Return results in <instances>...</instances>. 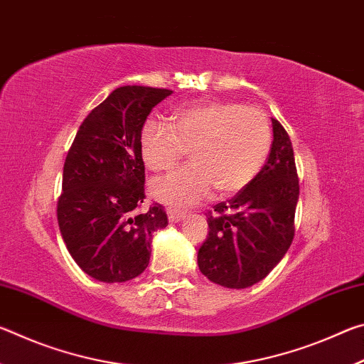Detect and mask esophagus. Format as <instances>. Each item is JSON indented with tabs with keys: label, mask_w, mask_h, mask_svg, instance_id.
<instances>
[{
	"label": "esophagus",
	"mask_w": 364,
	"mask_h": 364,
	"mask_svg": "<svg viewBox=\"0 0 364 364\" xmlns=\"http://www.w3.org/2000/svg\"><path fill=\"white\" fill-rule=\"evenodd\" d=\"M167 215H168V220L171 221V223H178V221L186 218V212L176 210V208H167Z\"/></svg>",
	"instance_id": "34e87169"
}]
</instances>
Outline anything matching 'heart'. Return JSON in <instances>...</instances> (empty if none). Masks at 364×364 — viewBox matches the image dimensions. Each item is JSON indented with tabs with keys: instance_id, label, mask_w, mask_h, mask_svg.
<instances>
[{
	"instance_id": "heart-1",
	"label": "heart",
	"mask_w": 364,
	"mask_h": 364,
	"mask_svg": "<svg viewBox=\"0 0 364 364\" xmlns=\"http://www.w3.org/2000/svg\"><path fill=\"white\" fill-rule=\"evenodd\" d=\"M271 147L269 122L260 109L207 100L173 109L170 123L151 119L141 130L147 168L167 171L191 149L193 165L151 183L159 200L193 205L212 193L236 194L254 181Z\"/></svg>"
}]
</instances>
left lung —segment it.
Returning <instances> with one entry per match:
<instances>
[{
	"instance_id": "obj_1",
	"label": "left lung",
	"mask_w": 364,
	"mask_h": 364,
	"mask_svg": "<svg viewBox=\"0 0 364 364\" xmlns=\"http://www.w3.org/2000/svg\"><path fill=\"white\" fill-rule=\"evenodd\" d=\"M269 156L247 188L208 212V236L197 252L215 284L245 289L267 278L294 239L299 176L292 143L276 119Z\"/></svg>"
}]
</instances>
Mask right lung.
<instances>
[{
    "label": "right lung",
    "mask_w": 364,
    "mask_h": 364,
    "mask_svg": "<svg viewBox=\"0 0 364 364\" xmlns=\"http://www.w3.org/2000/svg\"><path fill=\"white\" fill-rule=\"evenodd\" d=\"M173 91L114 90L80 125L65 157L58 223L73 260L102 282L136 278L149 264L152 232L168 225L160 204L143 210L141 130Z\"/></svg>",
    "instance_id": "obj_1"
}]
</instances>
